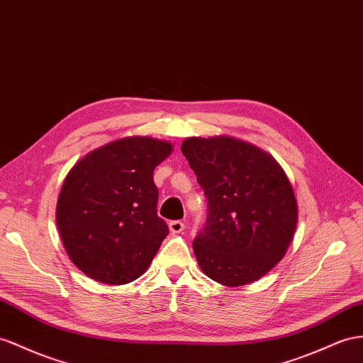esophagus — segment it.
I'll list each match as a JSON object with an SVG mask.
<instances>
[{
	"mask_svg": "<svg viewBox=\"0 0 363 363\" xmlns=\"http://www.w3.org/2000/svg\"><path fill=\"white\" fill-rule=\"evenodd\" d=\"M169 228H170V231H172L173 235H178L185 228V225H184L182 220H170L169 222Z\"/></svg>",
	"mask_w": 363,
	"mask_h": 363,
	"instance_id": "1",
	"label": "esophagus"
}]
</instances>
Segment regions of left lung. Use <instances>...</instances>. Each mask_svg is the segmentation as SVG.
I'll return each mask as SVG.
<instances>
[{
  "instance_id": "8db88e82",
  "label": "left lung",
  "mask_w": 363,
  "mask_h": 363,
  "mask_svg": "<svg viewBox=\"0 0 363 363\" xmlns=\"http://www.w3.org/2000/svg\"><path fill=\"white\" fill-rule=\"evenodd\" d=\"M181 150L208 201L193 240L202 272L228 286L257 281L284 257L296 230L286 174L270 155L233 138H189Z\"/></svg>"
}]
</instances>
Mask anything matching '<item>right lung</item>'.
<instances>
[{"label":"right lung","instance_id":"1","mask_svg":"<svg viewBox=\"0 0 363 363\" xmlns=\"http://www.w3.org/2000/svg\"><path fill=\"white\" fill-rule=\"evenodd\" d=\"M169 143L124 138L78 161L64 179L57 224L72 262L98 282L123 285L141 276L169 235L157 216L153 172Z\"/></svg>","mask_w":363,"mask_h":363}]
</instances>
